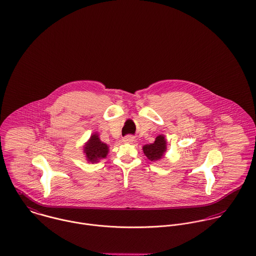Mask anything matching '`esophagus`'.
Returning <instances> with one entry per match:
<instances>
[{
  "label": "esophagus",
  "instance_id": "34e87169",
  "mask_svg": "<svg viewBox=\"0 0 256 256\" xmlns=\"http://www.w3.org/2000/svg\"><path fill=\"white\" fill-rule=\"evenodd\" d=\"M134 140V138L132 136H126L122 138V142L126 144H132Z\"/></svg>",
  "mask_w": 256,
  "mask_h": 256
}]
</instances>
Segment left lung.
Listing matches in <instances>:
<instances>
[{"mask_svg":"<svg viewBox=\"0 0 256 256\" xmlns=\"http://www.w3.org/2000/svg\"><path fill=\"white\" fill-rule=\"evenodd\" d=\"M166 144L167 142H166L165 136L160 134L155 138L154 144H146L142 148L144 154H146V156L152 161L159 160L166 152Z\"/></svg>","mask_w":256,"mask_h":256,"instance_id":"left-lung-1","label":"left lung"}]
</instances>
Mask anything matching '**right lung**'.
I'll return each mask as SVG.
<instances>
[{"instance_id": "1", "label": "right lung", "mask_w": 256, "mask_h": 256, "mask_svg": "<svg viewBox=\"0 0 256 256\" xmlns=\"http://www.w3.org/2000/svg\"><path fill=\"white\" fill-rule=\"evenodd\" d=\"M108 152V146L101 142L98 134H93L84 146V154H86L87 160L91 163L99 162V160L106 158Z\"/></svg>"}]
</instances>
